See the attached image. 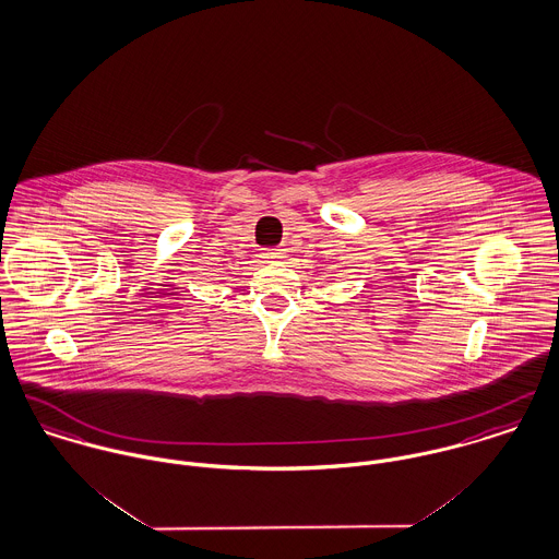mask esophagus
I'll use <instances>...</instances> for the list:
<instances>
[{"label":"esophagus","mask_w":559,"mask_h":559,"mask_svg":"<svg viewBox=\"0 0 559 559\" xmlns=\"http://www.w3.org/2000/svg\"><path fill=\"white\" fill-rule=\"evenodd\" d=\"M262 258H264L266 262H277V260H284V258H286V250H282V248H264V250H262Z\"/></svg>","instance_id":"1"}]
</instances>
